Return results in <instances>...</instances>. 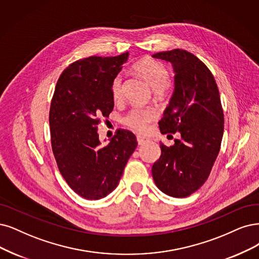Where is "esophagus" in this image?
Listing matches in <instances>:
<instances>
[{"label":"esophagus","instance_id":"esophagus-1","mask_svg":"<svg viewBox=\"0 0 259 259\" xmlns=\"http://www.w3.org/2000/svg\"><path fill=\"white\" fill-rule=\"evenodd\" d=\"M137 141H138L139 145H144V144H146V143L149 142V139L143 137V136H137Z\"/></svg>","mask_w":259,"mask_h":259}]
</instances>
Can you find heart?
<instances>
[{
    "label": "heart",
    "mask_w": 259,
    "mask_h": 259,
    "mask_svg": "<svg viewBox=\"0 0 259 259\" xmlns=\"http://www.w3.org/2000/svg\"><path fill=\"white\" fill-rule=\"evenodd\" d=\"M135 70L139 75L144 79L150 88L155 92H162L166 89L169 82V74L167 69L161 63L151 60L144 59L138 62L133 66ZM121 78L116 76L112 82L111 93L112 97L117 100L121 96ZM156 117V113L150 109H142V108H133L131 109L123 117V122L128 127L137 132L144 131L147 123L150 122Z\"/></svg>",
    "instance_id": "1"
}]
</instances>
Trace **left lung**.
Segmentation results:
<instances>
[{"label": "left lung", "instance_id": "8db88e82", "mask_svg": "<svg viewBox=\"0 0 259 259\" xmlns=\"http://www.w3.org/2000/svg\"><path fill=\"white\" fill-rule=\"evenodd\" d=\"M173 66L174 92L163 117L162 135L180 133L170 147L160 144L161 156L151 168L156 186L173 197H187L202 187L219 155L224 115L212 73L197 57L175 49L152 55Z\"/></svg>", "mask_w": 259, "mask_h": 259}]
</instances>
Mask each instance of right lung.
<instances>
[{
	"label": "right lung",
	"mask_w": 259,
	"mask_h": 259,
	"mask_svg": "<svg viewBox=\"0 0 259 259\" xmlns=\"http://www.w3.org/2000/svg\"><path fill=\"white\" fill-rule=\"evenodd\" d=\"M128 56L127 52L76 61L55 86L49 115L53 155L66 183L86 199L103 198L118 186L138 146L128 130H118L104 146L97 132L100 118L113 110L111 85Z\"/></svg>",
	"instance_id": "1"
}]
</instances>
